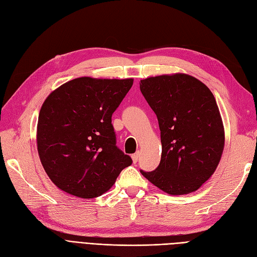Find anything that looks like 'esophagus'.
<instances>
[{
  "label": "esophagus",
  "instance_id": "34e87169",
  "mask_svg": "<svg viewBox=\"0 0 257 257\" xmlns=\"http://www.w3.org/2000/svg\"><path fill=\"white\" fill-rule=\"evenodd\" d=\"M139 155H141V152H139V151H137L136 153H134L133 155H132V159H133V162H134V163H136V162L138 161Z\"/></svg>",
  "mask_w": 257,
  "mask_h": 257
}]
</instances>
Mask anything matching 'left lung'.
I'll return each mask as SVG.
<instances>
[{"mask_svg": "<svg viewBox=\"0 0 257 257\" xmlns=\"http://www.w3.org/2000/svg\"><path fill=\"white\" fill-rule=\"evenodd\" d=\"M158 116L162 155L158 168L146 173L169 195L198 190L213 175L224 149V126L212 92L186 74L149 77L139 82Z\"/></svg>", "mask_w": 257, "mask_h": 257, "instance_id": "left-lung-1", "label": "left lung"}]
</instances>
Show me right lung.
Wrapping results in <instances>:
<instances>
[{"label":"right lung","mask_w":257,"mask_h":257,"mask_svg":"<svg viewBox=\"0 0 257 257\" xmlns=\"http://www.w3.org/2000/svg\"><path fill=\"white\" fill-rule=\"evenodd\" d=\"M133 81L80 77L45 99L38 115L37 151L60 190L80 198L97 197L133 163L115 146L111 124Z\"/></svg>","instance_id":"1"}]
</instances>
